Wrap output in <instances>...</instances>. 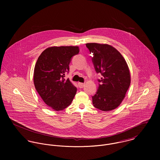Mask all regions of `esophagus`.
<instances>
[{
    "instance_id": "1",
    "label": "esophagus",
    "mask_w": 160,
    "mask_h": 160,
    "mask_svg": "<svg viewBox=\"0 0 160 160\" xmlns=\"http://www.w3.org/2000/svg\"><path fill=\"white\" fill-rule=\"evenodd\" d=\"M85 84L84 83H82V82H78V86L80 88H82L84 86Z\"/></svg>"
}]
</instances>
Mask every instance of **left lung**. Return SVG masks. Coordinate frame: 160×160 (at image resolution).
<instances>
[{
    "instance_id": "obj_1",
    "label": "left lung",
    "mask_w": 160,
    "mask_h": 160,
    "mask_svg": "<svg viewBox=\"0 0 160 160\" xmlns=\"http://www.w3.org/2000/svg\"><path fill=\"white\" fill-rule=\"evenodd\" d=\"M93 53L92 62L95 71L100 72L99 87L92 97L93 106L102 111L109 112L116 108L124 100L131 84L128 65L120 52L106 44H86Z\"/></svg>"
}]
</instances>
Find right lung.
<instances>
[{
    "label": "right lung",
    "instance_id": "1",
    "mask_svg": "<svg viewBox=\"0 0 160 160\" xmlns=\"http://www.w3.org/2000/svg\"><path fill=\"white\" fill-rule=\"evenodd\" d=\"M79 52L78 46L50 47L42 52L35 65V88L46 105L55 111L68 107L76 95L77 88L64 77L71 57Z\"/></svg>",
    "mask_w": 160,
    "mask_h": 160
}]
</instances>
